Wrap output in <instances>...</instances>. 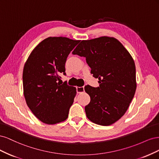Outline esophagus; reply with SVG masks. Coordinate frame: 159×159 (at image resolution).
<instances>
[{"instance_id":"1","label":"esophagus","mask_w":159,"mask_h":159,"mask_svg":"<svg viewBox=\"0 0 159 159\" xmlns=\"http://www.w3.org/2000/svg\"><path fill=\"white\" fill-rule=\"evenodd\" d=\"M77 92L78 93H81L84 91V86H82V87H77L76 88Z\"/></svg>"}]
</instances>
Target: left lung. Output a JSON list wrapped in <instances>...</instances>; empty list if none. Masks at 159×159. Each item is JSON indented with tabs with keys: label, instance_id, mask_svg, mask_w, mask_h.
<instances>
[{
	"label": "left lung",
	"instance_id": "1",
	"mask_svg": "<svg viewBox=\"0 0 159 159\" xmlns=\"http://www.w3.org/2000/svg\"><path fill=\"white\" fill-rule=\"evenodd\" d=\"M85 57L91 74L99 86H85L90 102L85 107L86 116L94 123L108 126L125 113L135 93L136 69L132 56L113 37L102 36L82 40L72 52Z\"/></svg>",
	"mask_w": 159,
	"mask_h": 159
}]
</instances>
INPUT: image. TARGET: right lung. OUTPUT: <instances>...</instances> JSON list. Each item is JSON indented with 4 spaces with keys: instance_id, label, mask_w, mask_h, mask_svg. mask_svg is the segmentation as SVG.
Returning a JSON list of instances; mask_svg holds the SVG:
<instances>
[{
    "instance_id": "add662e5",
    "label": "right lung",
    "mask_w": 159,
    "mask_h": 159,
    "mask_svg": "<svg viewBox=\"0 0 159 159\" xmlns=\"http://www.w3.org/2000/svg\"><path fill=\"white\" fill-rule=\"evenodd\" d=\"M80 42L66 37L47 38L32 50L24 66L26 104L43 123H58L68 117L76 88L66 82L60 84V75H66L67 57Z\"/></svg>"
}]
</instances>
